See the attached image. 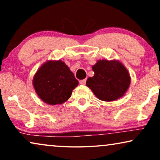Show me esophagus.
Instances as JSON below:
<instances>
[{
  "label": "esophagus",
  "mask_w": 160,
  "mask_h": 160,
  "mask_svg": "<svg viewBox=\"0 0 160 160\" xmlns=\"http://www.w3.org/2000/svg\"><path fill=\"white\" fill-rule=\"evenodd\" d=\"M86 82H87V79H83V80H81L79 82H80L81 84L84 85L85 84H86Z\"/></svg>",
  "instance_id": "34e87169"
}]
</instances>
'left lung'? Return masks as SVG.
Instances as JSON below:
<instances>
[{
	"instance_id": "8db88e82",
	"label": "left lung",
	"mask_w": 160,
	"mask_h": 160,
	"mask_svg": "<svg viewBox=\"0 0 160 160\" xmlns=\"http://www.w3.org/2000/svg\"><path fill=\"white\" fill-rule=\"evenodd\" d=\"M92 70L95 75L88 78L86 85L99 100L114 101L128 91L131 78L119 60H99L92 66Z\"/></svg>"
}]
</instances>
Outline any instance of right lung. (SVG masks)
<instances>
[{
	"instance_id": "1",
	"label": "right lung",
	"mask_w": 160,
	"mask_h": 160,
	"mask_svg": "<svg viewBox=\"0 0 160 160\" xmlns=\"http://www.w3.org/2000/svg\"><path fill=\"white\" fill-rule=\"evenodd\" d=\"M78 82L62 60H48L36 71L32 85L39 98L46 103L62 104L71 98Z\"/></svg>"
}]
</instances>
